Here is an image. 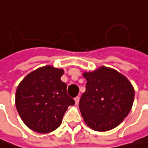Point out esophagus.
Instances as JSON below:
<instances>
[{"instance_id":"esophagus-1","label":"esophagus","mask_w":148,"mask_h":148,"mask_svg":"<svg viewBox=\"0 0 148 148\" xmlns=\"http://www.w3.org/2000/svg\"><path fill=\"white\" fill-rule=\"evenodd\" d=\"M74 100H75V103H76V104H78L79 102V96H77V97L74 99Z\"/></svg>"}]
</instances>
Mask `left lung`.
<instances>
[{
    "label": "left lung",
    "mask_w": 148,
    "mask_h": 148,
    "mask_svg": "<svg viewBox=\"0 0 148 148\" xmlns=\"http://www.w3.org/2000/svg\"><path fill=\"white\" fill-rule=\"evenodd\" d=\"M86 92L79 100L85 123L96 131H108L118 126L130 113L134 91L131 83L117 71L101 67L84 73Z\"/></svg>",
    "instance_id": "1"
}]
</instances>
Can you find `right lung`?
<instances>
[{"mask_svg":"<svg viewBox=\"0 0 148 148\" xmlns=\"http://www.w3.org/2000/svg\"><path fill=\"white\" fill-rule=\"evenodd\" d=\"M63 70L52 66L30 73L16 90L15 104L24 123L38 133H49L62 123L68 107L74 100L61 80Z\"/></svg>","mask_w":148,"mask_h":148,"instance_id":"add662e5","label":"right lung"}]
</instances>
